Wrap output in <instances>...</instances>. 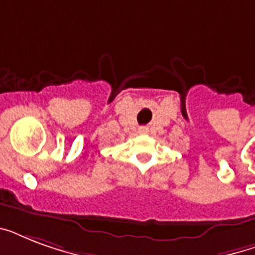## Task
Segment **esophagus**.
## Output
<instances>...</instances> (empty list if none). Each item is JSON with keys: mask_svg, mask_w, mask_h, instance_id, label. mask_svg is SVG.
<instances>
[{"mask_svg": "<svg viewBox=\"0 0 255 255\" xmlns=\"http://www.w3.org/2000/svg\"><path fill=\"white\" fill-rule=\"evenodd\" d=\"M141 131H143V132H145V128H141Z\"/></svg>", "mask_w": 255, "mask_h": 255, "instance_id": "34e87169", "label": "esophagus"}]
</instances>
